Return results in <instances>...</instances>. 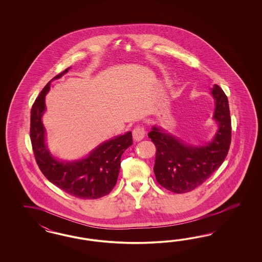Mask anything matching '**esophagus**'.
I'll return each mask as SVG.
<instances>
[{"label":"esophagus","mask_w":262,"mask_h":262,"mask_svg":"<svg viewBox=\"0 0 262 262\" xmlns=\"http://www.w3.org/2000/svg\"><path fill=\"white\" fill-rule=\"evenodd\" d=\"M145 134H146L145 128L140 127V126L135 127L134 130H133V136H134V139L135 141H141L143 138L145 137Z\"/></svg>","instance_id":"34e87169"}]
</instances>
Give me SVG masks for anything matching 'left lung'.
Instances as JSON below:
<instances>
[{
  "label": "left lung",
  "mask_w": 262,
  "mask_h": 262,
  "mask_svg": "<svg viewBox=\"0 0 262 262\" xmlns=\"http://www.w3.org/2000/svg\"><path fill=\"white\" fill-rule=\"evenodd\" d=\"M215 100L213 119L219 127L212 141L205 146L186 144L154 126L148 136L156 145L154 172L158 183L174 193H186L201 185L222 165L231 140L229 101L217 84L211 90Z\"/></svg>",
  "instance_id": "obj_1"
}]
</instances>
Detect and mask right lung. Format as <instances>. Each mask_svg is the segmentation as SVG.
Masks as SVG:
<instances>
[{"label":"right lung","instance_id":"right-lung-1","mask_svg":"<svg viewBox=\"0 0 262 262\" xmlns=\"http://www.w3.org/2000/svg\"><path fill=\"white\" fill-rule=\"evenodd\" d=\"M70 68L59 73L52 80L61 78ZM50 83L51 81L42 89L31 111V141L41 172L51 183L76 198L93 200L110 194L117 183L121 157L133 145L132 133L102 143L85 159L72 162L57 160L47 149L45 127L42 123Z\"/></svg>","mask_w":262,"mask_h":262}]
</instances>
